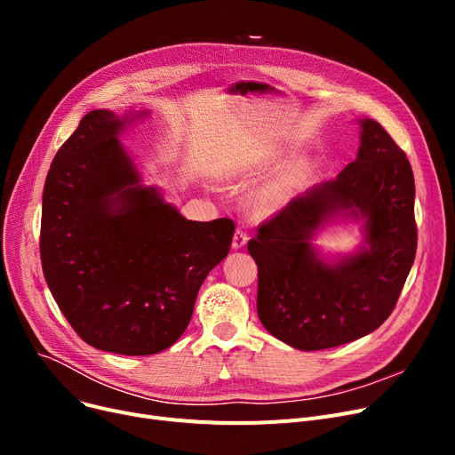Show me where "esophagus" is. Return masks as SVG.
Listing matches in <instances>:
<instances>
[{
	"instance_id": "1",
	"label": "esophagus",
	"mask_w": 455,
	"mask_h": 455,
	"mask_svg": "<svg viewBox=\"0 0 455 455\" xmlns=\"http://www.w3.org/2000/svg\"><path fill=\"white\" fill-rule=\"evenodd\" d=\"M247 242H249L247 232H245L243 228H237V230L234 232V237H232V247H234V249H243V247L247 245Z\"/></svg>"
}]
</instances>
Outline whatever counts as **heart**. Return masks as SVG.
Segmentation results:
<instances>
[{
	"instance_id": "b5f03b06",
	"label": "heart",
	"mask_w": 455,
	"mask_h": 455,
	"mask_svg": "<svg viewBox=\"0 0 455 455\" xmlns=\"http://www.w3.org/2000/svg\"><path fill=\"white\" fill-rule=\"evenodd\" d=\"M304 173V162L283 165L266 182H261L251 197V204L259 213H275L295 194L297 184Z\"/></svg>"
}]
</instances>
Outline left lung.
Masks as SVG:
<instances>
[{
  "label": "left lung",
  "instance_id": "left-lung-1",
  "mask_svg": "<svg viewBox=\"0 0 455 455\" xmlns=\"http://www.w3.org/2000/svg\"><path fill=\"white\" fill-rule=\"evenodd\" d=\"M355 160L297 196L249 242L258 266V317L297 350L360 339L384 323L417 252L411 164L374 119H357ZM360 222L364 242L348 255H324L315 235Z\"/></svg>",
  "mask_w": 455,
  "mask_h": 455
}]
</instances>
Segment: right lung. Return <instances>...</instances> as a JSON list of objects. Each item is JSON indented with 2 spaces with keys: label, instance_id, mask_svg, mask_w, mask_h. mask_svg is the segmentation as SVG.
<instances>
[{
  "label": "right lung",
  "instance_id": "right-lung-1",
  "mask_svg": "<svg viewBox=\"0 0 455 455\" xmlns=\"http://www.w3.org/2000/svg\"><path fill=\"white\" fill-rule=\"evenodd\" d=\"M149 110H92L44 184L40 258L55 302L83 341L149 355L189 324L208 273L228 254L230 220L189 221L143 184L119 141Z\"/></svg>",
  "mask_w": 455,
  "mask_h": 455
}]
</instances>
